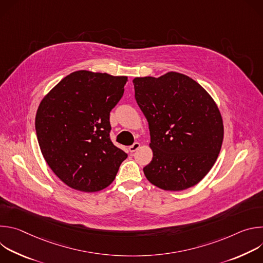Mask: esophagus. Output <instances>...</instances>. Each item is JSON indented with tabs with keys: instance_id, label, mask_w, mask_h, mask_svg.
I'll use <instances>...</instances> for the list:
<instances>
[{
	"instance_id": "esophagus-1",
	"label": "esophagus",
	"mask_w": 263,
	"mask_h": 263,
	"mask_svg": "<svg viewBox=\"0 0 263 263\" xmlns=\"http://www.w3.org/2000/svg\"><path fill=\"white\" fill-rule=\"evenodd\" d=\"M139 147H140V143H139V142H134L133 145H131V146L129 147V151H130L131 153H133V152L137 151V149H138Z\"/></svg>"
}]
</instances>
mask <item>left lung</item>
Masks as SVG:
<instances>
[{"label":"left lung","instance_id":"8db88e82","mask_svg":"<svg viewBox=\"0 0 263 263\" xmlns=\"http://www.w3.org/2000/svg\"><path fill=\"white\" fill-rule=\"evenodd\" d=\"M135 100L144 115L153 159L145 178L163 191L180 192L198 184L215 163L223 125L212 97L186 74L133 80Z\"/></svg>","mask_w":263,"mask_h":263}]
</instances>
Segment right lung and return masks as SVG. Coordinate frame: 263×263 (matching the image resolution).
<instances>
[{
	"instance_id": "add662e5",
	"label": "right lung",
	"mask_w": 263,
	"mask_h": 263,
	"mask_svg": "<svg viewBox=\"0 0 263 263\" xmlns=\"http://www.w3.org/2000/svg\"><path fill=\"white\" fill-rule=\"evenodd\" d=\"M127 79L81 69L42 100L35 117L37 140L50 168L70 189H106L127 158L109 137L110 111L123 97Z\"/></svg>"
}]
</instances>
